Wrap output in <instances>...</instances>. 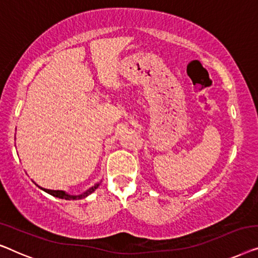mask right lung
<instances>
[{"label": "right lung", "mask_w": 258, "mask_h": 258, "mask_svg": "<svg viewBox=\"0 0 258 258\" xmlns=\"http://www.w3.org/2000/svg\"><path fill=\"white\" fill-rule=\"evenodd\" d=\"M99 184H100V182L96 183L94 186H92L91 188H89L88 190L84 191V193L79 194V195H70V194H68L65 190H52V189H45V188H42L39 186L38 187L41 188L42 190H44L45 193H48L50 195H52V197L58 198V199H63V200H81V199H84L86 197H89L90 194H92L93 191L96 190L98 187H99Z\"/></svg>", "instance_id": "1"}]
</instances>
